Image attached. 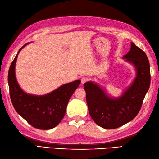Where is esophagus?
Instances as JSON below:
<instances>
[{"mask_svg":"<svg viewBox=\"0 0 159 159\" xmlns=\"http://www.w3.org/2000/svg\"><path fill=\"white\" fill-rule=\"evenodd\" d=\"M88 80V79L87 78V77H83L82 79H81V84H84L87 82V81Z\"/></svg>","mask_w":159,"mask_h":159,"instance_id":"obj_1","label":"esophagus"}]
</instances>
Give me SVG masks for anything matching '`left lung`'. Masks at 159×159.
<instances>
[{
	"label": "left lung",
	"instance_id": "left-lung-1",
	"mask_svg": "<svg viewBox=\"0 0 159 159\" xmlns=\"http://www.w3.org/2000/svg\"><path fill=\"white\" fill-rule=\"evenodd\" d=\"M123 58L134 66L136 76L121 96H109L92 81L84 84L89 114L97 125L105 129H115L132 121L140 111L150 87V64L144 52L132 42L130 50Z\"/></svg>",
	"mask_w": 159,
	"mask_h": 159
}]
</instances>
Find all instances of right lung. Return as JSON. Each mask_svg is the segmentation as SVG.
<instances>
[{
    "label": "right lung",
    "instance_id": "add662e5",
    "mask_svg": "<svg viewBox=\"0 0 159 159\" xmlns=\"http://www.w3.org/2000/svg\"><path fill=\"white\" fill-rule=\"evenodd\" d=\"M27 44L20 48L8 74L11 102L16 111L33 127L39 129H52L63 119L68 101L80 84V80L64 84L43 95L24 92L16 79L15 64L20 51Z\"/></svg>",
    "mask_w": 159,
    "mask_h": 159
}]
</instances>
